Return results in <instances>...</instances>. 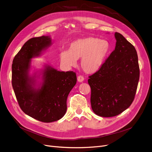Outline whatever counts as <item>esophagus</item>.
I'll use <instances>...</instances> for the list:
<instances>
[{"label":"esophagus","instance_id":"34e87169","mask_svg":"<svg viewBox=\"0 0 152 152\" xmlns=\"http://www.w3.org/2000/svg\"><path fill=\"white\" fill-rule=\"evenodd\" d=\"M84 80V77L82 76H78L77 77V81L79 82H82Z\"/></svg>","mask_w":152,"mask_h":152}]
</instances>
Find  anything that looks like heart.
<instances>
[{
  "mask_svg": "<svg viewBox=\"0 0 152 152\" xmlns=\"http://www.w3.org/2000/svg\"><path fill=\"white\" fill-rule=\"evenodd\" d=\"M110 50L107 40L94 37L78 39L71 43L68 50L60 54L61 63L65 66H76L77 59H80V66L88 74L98 72L103 65Z\"/></svg>",
  "mask_w": 152,
  "mask_h": 152,
  "instance_id": "heart-1",
  "label": "heart"
}]
</instances>
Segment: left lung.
Returning <instances> with one entry per match:
<instances>
[{"instance_id":"8db88e82","label":"left lung","mask_w":152,"mask_h":152,"mask_svg":"<svg viewBox=\"0 0 152 152\" xmlns=\"http://www.w3.org/2000/svg\"><path fill=\"white\" fill-rule=\"evenodd\" d=\"M115 50L99 70L89 76L91 105L101 117L117 116L134 100L140 79L136 50L121 34L116 32Z\"/></svg>"}]
</instances>
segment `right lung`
I'll return each instance as SVG.
<instances>
[{
    "label": "right lung",
    "instance_id": "1",
    "mask_svg": "<svg viewBox=\"0 0 152 152\" xmlns=\"http://www.w3.org/2000/svg\"><path fill=\"white\" fill-rule=\"evenodd\" d=\"M51 44L48 36L29 39L12 64V86L20 108L26 115L43 122L56 121L65 115L67 97L77 81L75 72L58 71L48 64L30 75L31 59L39 57Z\"/></svg>",
    "mask_w": 152,
    "mask_h": 152
}]
</instances>
